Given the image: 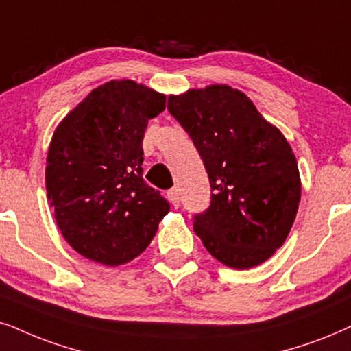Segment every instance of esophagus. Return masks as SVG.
I'll use <instances>...</instances> for the list:
<instances>
[{"instance_id": "1", "label": "esophagus", "mask_w": 351, "mask_h": 351, "mask_svg": "<svg viewBox=\"0 0 351 351\" xmlns=\"http://www.w3.org/2000/svg\"><path fill=\"white\" fill-rule=\"evenodd\" d=\"M167 197H168V201H170L175 207H178V206H180V194H178V189L173 188V189L168 191V193H167Z\"/></svg>"}]
</instances>
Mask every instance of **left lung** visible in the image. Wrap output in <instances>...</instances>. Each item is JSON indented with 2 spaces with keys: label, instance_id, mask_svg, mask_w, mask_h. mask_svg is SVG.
I'll return each mask as SVG.
<instances>
[{
  "label": "left lung",
  "instance_id": "left-lung-1",
  "mask_svg": "<svg viewBox=\"0 0 351 351\" xmlns=\"http://www.w3.org/2000/svg\"><path fill=\"white\" fill-rule=\"evenodd\" d=\"M210 181V206L194 215L206 250L233 269L263 264L280 247L301 197L295 154L238 88L214 84L168 97Z\"/></svg>",
  "mask_w": 351,
  "mask_h": 351
}]
</instances>
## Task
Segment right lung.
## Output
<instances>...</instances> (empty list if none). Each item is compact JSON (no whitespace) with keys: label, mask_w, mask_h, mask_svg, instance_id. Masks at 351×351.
Masks as SVG:
<instances>
[{"label":"right lung","mask_w":351,"mask_h":351,"mask_svg":"<svg viewBox=\"0 0 351 351\" xmlns=\"http://www.w3.org/2000/svg\"><path fill=\"white\" fill-rule=\"evenodd\" d=\"M167 97L130 79L94 90L58 124L47 157L48 201L66 241L121 265L150 245L170 204L143 178V139Z\"/></svg>","instance_id":"right-lung-1"}]
</instances>
